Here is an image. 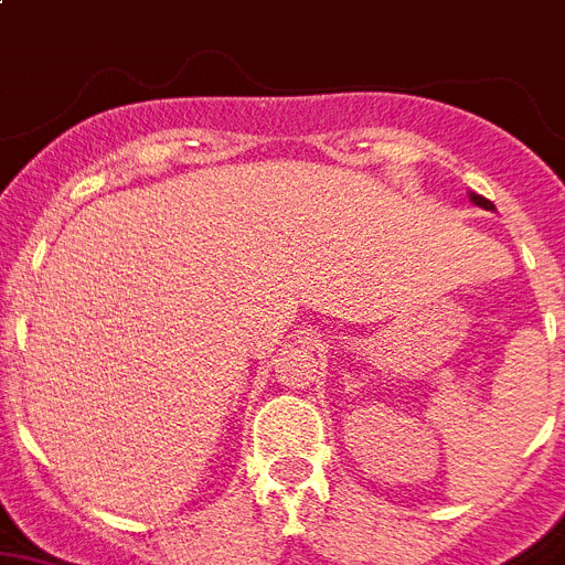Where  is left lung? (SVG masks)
Instances as JSON below:
<instances>
[{"instance_id": "1", "label": "left lung", "mask_w": 565, "mask_h": 565, "mask_svg": "<svg viewBox=\"0 0 565 565\" xmlns=\"http://www.w3.org/2000/svg\"><path fill=\"white\" fill-rule=\"evenodd\" d=\"M471 201L477 203V206H482V210H494V203L488 201V198H482V194H473L471 192Z\"/></svg>"}]
</instances>
